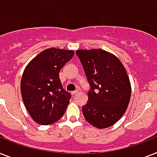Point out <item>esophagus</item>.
Here are the masks:
<instances>
[{"label":"esophagus","mask_w":157,"mask_h":157,"mask_svg":"<svg viewBox=\"0 0 157 157\" xmlns=\"http://www.w3.org/2000/svg\"><path fill=\"white\" fill-rule=\"evenodd\" d=\"M71 94H72V95H76V94H78V91H77V90H76V91H72Z\"/></svg>","instance_id":"34e87169"}]
</instances>
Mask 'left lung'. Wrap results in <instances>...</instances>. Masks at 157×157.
<instances>
[{"label":"left lung","mask_w":157,"mask_h":157,"mask_svg":"<svg viewBox=\"0 0 157 157\" xmlns=\"http://www.w3.org/2000/svg\"><path fill=\"white\" fill-rule=\"evenodd\" d=\"M76 53L90 85L88 101L82 106L85 120L99 129L111 127L124 114L131 99L127 71L105 50H77Z\"/></svg>","instance_id":"left-lung-1"}]
</instances>
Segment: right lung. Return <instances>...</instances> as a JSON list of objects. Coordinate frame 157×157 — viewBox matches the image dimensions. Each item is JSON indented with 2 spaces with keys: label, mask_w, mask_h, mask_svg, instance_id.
<instances>
[{
  "label": "right lung",
  "mask_w": 157,
  "mask_h": 157,
  "mask_svg": "<svg viewBox=\"0 0 157 157\" xmlns=\"http://www.w3.org/2000/svg\"><path fill=\"white\" fill-rule=\"evenodd\" d=\"M73 55L70 50L48 48L25 67L21 81V98L37 123L52 124L65 113L71 94L63 89L59 71Z\"/></svg>",
  "instance_id": "right-lung-1"
}]
</instances>
